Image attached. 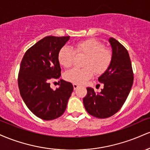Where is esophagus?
<instances>
[{"instance_id":"34e87169","label":"esophagus","mask_w":150,"mask_h":150,"mask_svg":"<svg viewBox=\"0 0 150 150\" xmlns=\"http://www.w3.org/2000/svg\"><path fill=\"white\" fill-rule=\"evenodd\" d=\"M79 87V85H77V84H73V88L75 90H76V89L78 88Z\"/></svg>"}]
</instances>
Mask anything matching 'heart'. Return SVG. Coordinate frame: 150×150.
Returning a JSON list of instances; mask_svg holds the SVG:
<instances>
[{"mask_svg": "<svg viewBox=\"0 0 150 150\" xmlns=\"http://www.w3.org/2000/svg\"><path fill=\"white\" fill-rule=\"evenodd\" d=\"M76 55L86 57L83 61L84 68H73L65 73V79L74 84L82 85L92 78L94 73L102 75L107 70L112 61L113 53L105 47L104 44L96 39H88L77 43L75 49L63 46L58 54L59 63L64 68L72 66Z\"/></svg>", "mask_w": 150, "mask_h": 150, "instance_id": "1", "label": "heart"}]
</instances>
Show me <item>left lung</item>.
I'll list each match as a JSON object with an SVG mask.
<instances>
[{
  "label": "left lung",
  "instance_id": "8db88e82",
  "mask_svg": "<svg viewBox=\"0 0 150 150\" xmlns=\"http://www.w3.org/2000/svg\"><path fill=\"white\" fill-rule=\"evenodd\" d=\"M113 51L111 65L98 80L104 85L101 92L87 87L83 98L89 114L98 118L112 116L121 108L133 84V71L128 50L114 38H110Z\"/></svg>",
  "mask_w": 150,
  "mask_h": 150
}]
</instances>
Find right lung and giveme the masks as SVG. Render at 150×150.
Here are the masks:
<instances>
[{
  "instance_id": "add662e5",
  "label": "right lung",
  "mask_w": 150,
  "mask_h": 150,
  "mask_svg": "<svg viewBox=\"0 0 150 150\" xmlns=\"http://www.w3.org/2000/svg\"><path fill=\"white\" fill-rule=\"evenodd\" d=\"M70 37L48 36L27 49L18 73V87L26 106L35 116L45 120L58 118L65 112L73 86L61 80L53 90L50 81L58 80L61 69L58 60L60 49Z\"/></svg>"
}]
</instances>
